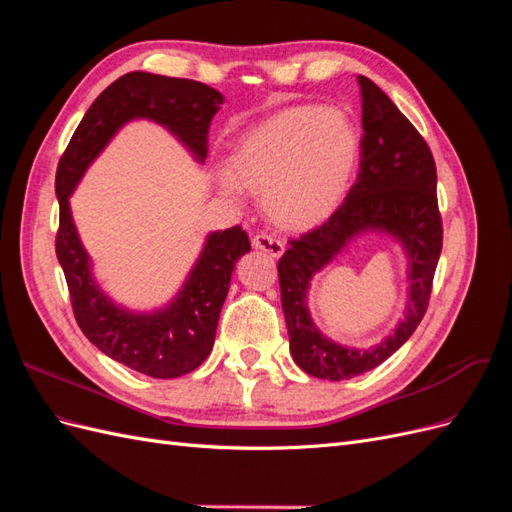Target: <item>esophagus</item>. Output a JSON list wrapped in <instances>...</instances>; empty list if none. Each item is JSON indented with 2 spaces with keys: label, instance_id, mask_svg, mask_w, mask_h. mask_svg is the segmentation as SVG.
Wrapping results in <instances>:
<instances>
[{
  "label": "esophagus",
  "instance_id": "esophagus-1",
  "mask_svg": "<svg viewBox=\"0 0 512 512\" xmlns=\"http://www.w3.org/2000/svg\"><path fill=\"white\" fill-rule=\"evenodd\" d=\"M252 245L256 247V250L265 252V254L273 256V258H280L284 254V243L280 239L267 235V232H258V235H254Z\"/></svg>",
  "mask_w": 512,
  "mask_h": 512
}]
</instances>
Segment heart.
Listing matches in <instances>:
<instances>
[{
	"label": "heart",
	"mask_w": 512,
	"mask_h": 512,
	"mask_svg": "<svg viewBox=\"0 0 512 512\" xmlns=\"http://www.w3.org/2000/svg\"><path fill=\"white\" fill-rule=\"evenodd\" d=\"M361 156V132L350 113L297 104L245 130L230 151L224 177L262 194L267 218L284 230H312L344 203Z\"/></svg>",
	"instance_id": "heart-1"
}]
</instances>
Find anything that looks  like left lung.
I'll list each match as a JSON object with an SVG mask.
<instances>
[{
    "instance_id": "1",
    "label": "left lung",
    "mask_w": 512,
    "mask_h": 512,
    "mask_svg": "<svg viewBox=\"0 0 512 512\" xmlns=\"http://www.w3.org/2000/svg\"><path fill=\"white\" fill-rule=\"evenodd\" d=\"M363 100L361 168L339 209L322 226L292 239L277 262L290 354L305 374L322 380H350L378 367L408 342L421 324L433 273L442 252L438 175L425 138L384 91L359 76ZM380 229L397 238L409 254V307L398 329L374 349L339 347L316 329L306 309V288L361 231Z\"/></svg>"
}]
</instances>
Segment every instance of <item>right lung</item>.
Returning a JSON list of instances; mask_svg holds the SVG:
<instances>
[{
  "label": "right lung",
  "mask_w": 512,
  "mask_h": 512,
  "mask_svg": "<svg viewBox=\"0 0 512 512\" xmlns=\"http://www.w3.org/2000/svg\"><path fill=\"white\" fill-rule=\"evenodd\" d=\"M222 102L220 91L198 81L128 72L89 106L57 166L59 230L55 252L66 275L74 318L98 350L151 378L190 374L209 356L232 269L250 252L247 232L241 226L211 232L188 280L170 305L151 314H136L115 305L96 284L89 256L72 222L68 198L87 166L123 123L132 119L160 123L203 162L209 149L211 119Z\"/></svg>",
  "instance_id": "add662e5"
}]
</instances>
